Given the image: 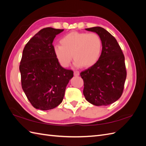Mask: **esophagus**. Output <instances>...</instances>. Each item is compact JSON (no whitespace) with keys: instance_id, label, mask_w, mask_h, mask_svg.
Returning a JSON list of instances; mask_svg holds the SVG:
<instances>
[{"instance_id":"34e87169","label":"esophagus","mask_w":146,"mask_h":146,"mask_svg":"<svg viewBox=\"0 0 146 146\" xmlns=\"http://www.w3.org/2000/svg\"><path fill=\"white\" fill-rule=\"evenodd\" d=\"M74 76L77 77L79 76V75H80V72L77 71V70H76V71H74Z\"/></svg>"}]
</instances>
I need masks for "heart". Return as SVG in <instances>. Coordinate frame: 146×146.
Instances as JSON below:
<instances>
[{"mask_svg":"<svg viewBox=\"0 0 146 146\" xmlns=\"http://www.w3.org/2000/svg\"><path fill=\"white\" fill-rule=\"evenodd\" d=\"M61 45H56L54 52L57 60L64 68L70 65L72 58L77 68H90L100 59L102 41L95 33L72 32L60 39ZM73 56L72 57V56Z\"/></svg>","mask_w":146,"mask_h":146,"instance_id":"obj_1","label":"heart"}]
</instances>
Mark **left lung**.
<instances>
[{
  "label": "left lung",
  "mask_w": 146,
  "mask_h": 146,
  "mask_svg": "<svg viewBox=\"0 0 146 146\" xmlns=\"http://www.w3.org/2000/svg\"><path fill=\"white\" fill-rule=\"evenodd\" d=\"M96 33L102 41L99 61L82 72L85 99L96 106H106L117 100L122 94L127 76L125 58L116 39L100 27L85 29Z\"/></svg>",
  "instance_id": "8db88e82"
}]
</instances>
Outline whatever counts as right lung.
<instances>
[{"mask_svg":"<svg viewBox=\"0 0 146 146\" xmlns=\"http://www.w3.org/2000/svg\"><path fill=\"white\" fill-rule=\"evenodd\" d=\"M64 29L46 27L25 45L19 66L22 88L33 107L51 110L62 102L73 71L63 68L57 60L52 42Z\"/></svg>","mask_w":146,"mask_h":146,"instance_id":"1","label":"right lung"}]
</instances>
